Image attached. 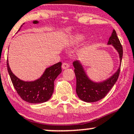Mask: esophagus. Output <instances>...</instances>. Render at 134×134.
<instances>
[{
    "label": "esophagus",
    "mask_w": 134,
    "mask_h": 134,
    "mask_svg": "<svg viewBox=\"0 0 134 134\" xmlns=\"http://www.w3.org/2000/svg\"><path fill=\"white\" fill-rule=\"evenodd\" d=\"M69 67V63H66V62L63 63L62 68L63 69H67Z\"/></svg>",
    "instance_id": "esophagus-1"
}]
</instances>
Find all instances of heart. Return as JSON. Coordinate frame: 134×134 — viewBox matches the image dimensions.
I'll use <instances>...</instances> for the list:
<instances>
[{"mask_svg": "<svg viewBox=\"0 0 134 134\" xmlns=\"http://www.w3.org/2000/svg\"><path fill=\"white\" fill-rule=\"evenodd\" d=\"M85 36L83 34H77L74 35L69 40V44L71 46L74 45H78L79 43H81L85 40Z\"/></svg>", "mask_w": 134, "mask_h": 134, "instance_id": "obj_1", "label": "heart"}]
</instances>
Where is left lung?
Segmentation results:
<instances>
[{"label":"left lung","mask_w":134,"mask_h":134,"mask_svg":"<svg viewBox=\"0 0 134 134\" xmlns=\"http://www.w3.org/2000/svg\"><path fill=\"white\" fill-rule=\"evenodd\" d=\"M108 44L113 45L115 49L118 51L121 63L123 57V47L114 29L110 37ZM73 66L74 67V73L76 78V91L78 98L85 102L89 103L96 102L105 97L118 80L121 69L120 67L118 69V71L106 81L97 83L91 81L88 78L82 66L78 61L74 62Z\"/></svg>","instance_id":"obj_1"}]
</instances>
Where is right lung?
<instances>
[{"instance_id":"add662e5","label":"right lung","mask_w":134,"mask_h":134,"mask_svg":"<svg viewBox=\"0 0 134 134\" xmlns=\"http://www.w3.org/2000/svg\"><path fill=\"white\" fill-rule=\"evenodd\" d=\"M33 23L36 24L38 22L35 20ZM22 26V25L20 27ZM7 68L13 85L20 98L30 103H40L48 101L51 97L54 91V80L62 72V62L49 67L41 78L31 82L22 81L15 76L9 68L8 60Z\"/></svg>"}]
</instances>
